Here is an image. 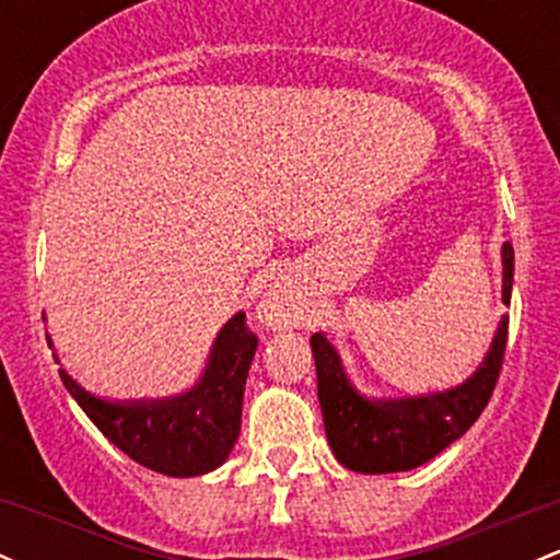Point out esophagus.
Segmentation results:
<instances>
[{"label": "esophagus", "mask_w": 560, "mask_h": 560, "mask_svg": "<svg viewBox=\"0 0 560 560\" xmlns=\"http://www.w3.org/2000/svg\"><path fill=\"white\" fill-rule=\"evenodd\" d=\"M294 316H298V308H294V300L290 298V292L284 290H273L268 294L266 300H262V318H266L268 324H276V327H281V324H292Z\"/></svg>", "instance_id": "34e87169"}]
</instances>
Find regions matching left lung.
Returning <instances> with one entry per match:
<instances>
[{
	"mask_svg": "<svg viewBox=\"0 0 560 560\" xmlns=\"http://www.w3.org/2000/svg\"><path fill=\"white\" fill-rule=\"evenodd\" d=\"M513 290V247L502 244V300ZM508 346V318L497 327L483 364L457 388L415 398L372 401L350 385L337 350L322 331L311 337L318 404L337 463L355 472L420 468L468 433L489 404Z\"/></svg>",
	"mask_w": 560,
	"mask_h": 560,
	"instance_id": "1",
	"label": "left lung"
}]
</instances>
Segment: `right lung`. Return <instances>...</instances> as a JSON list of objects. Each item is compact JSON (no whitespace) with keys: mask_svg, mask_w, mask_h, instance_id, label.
<instances>
[{"mask_svg":"<svg viewBox=\"0 0 560 560\" xmlns=\"http://www.w3.org/2000/svg\"><path fill=\"white\" fill-rule=\"evenodd\" d=\"M257 337L236 313L207 359L199 383L186 393L153 401H106L60 370L66 390L114 446L143 468L164 476H205L229 459L242 430V401Z\"/></svg>","mask_w":560,"mask_h":560,"instance_id":"1","label":"right lung"}]
</instances>
